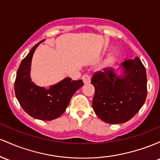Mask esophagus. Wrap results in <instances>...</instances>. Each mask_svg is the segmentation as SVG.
<instances>
[{
	"instance_id": "34e87169",
	"label": "esophagus",
	"mask_w": 160,
	"mask_h": 160,
	"mask_svg": "<svg viewBox=\"0 0 160 160\" xmlns=\"http://www.w3.org/2000/svg\"><path fill=\"white\" fill-rule=\"evenodd\" d=\"M82 79V81H83L84 84H88L91 82V77H90L88 74L83 75Z\"/></svg>"
}]
</instances>
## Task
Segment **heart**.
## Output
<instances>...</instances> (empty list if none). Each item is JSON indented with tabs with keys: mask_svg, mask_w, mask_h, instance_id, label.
<instances>
[{
	"mask_svg": "<svg viewBox=\"0 0 160 160\" xmlns=\"http://www.w3.org/2000/svg\"><path fill=\"white\" fill-rule=\"evenodd\" d=\"M115 61V57L113 55H109V56L104 61V65L105 66H110L112 65Z\"/></svg>",
	"mask_w": 160,
	"mask_h": 160,
	"instance_id": "obj_1",
	"label": "heart"
}]
</instances>
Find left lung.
Listing matches in <instances>:
<instances>
[{
	"instance_id": "1",
	"label": "left lung",
	"mask_w": 160,
	"mask_h": 160,
	"mask_svg": "<svg viewBox=\"0 0 160 160\" xmlns=\"http://www.w3.org/2000/svg\"><path fill=\"white\" fill-rule=\"evenodd\" d=\"M124 75L117 76L109 67L95 72L91 84L95 88L92 101L97 116L109 124L128 122L146 100L147 74L141 60L124 61Z\"/></svg>"
}]
</instances>
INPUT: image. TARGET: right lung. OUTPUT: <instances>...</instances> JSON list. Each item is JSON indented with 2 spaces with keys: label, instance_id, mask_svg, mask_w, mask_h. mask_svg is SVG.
Listing matches in <instances>:
<instances>
[{
  "label": "right lung",
  "instance_id": "obj_1",
  "mask_svg": "<svg viewBox=\"0 0 160 160\" xmlns=\"http://www.w3.org/2000/svg\"><path fill=\"white\" fill-rule=\"evenodd\" d=\"M40 42L32 48L23 59L17 72L14 90L22 108L32 117L50 121L57 119L66 111L75 91L84 85L82 80L66 78L49 89L36 86L29 76L31 61L35 50Z\"/></svg>",
  "mask_w": 160,
  "mask_h": 160
}]
</instances>
